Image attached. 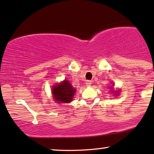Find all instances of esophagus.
<instances>
[{"label": "esophagus", "instance_id": "esophagus-1", "mask_svg": "<svg viewBox=\"0 0 154 154\" xmlns=\"http://www.w3.org/2000/svg\"><path fill=\"white\" fill-rule=\"evenodd\" d=\"M86 86H91V81H90V80L86 81Z\"/></svg>", "mask_w": 154, "mask_h": 154}]
</instances>
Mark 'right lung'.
<instances>
[{
	"instance_id": "right-lung-1",
	"label": "right lung",
	"mask_w": 154,
	"mask_h": 154,
	"mask_svg": "<svg viewBox=\"0 0 154 154\" xmlns=\"http://www.w3.org/2000/svg\"><path fill=\"white\" fill-rule=\"evenodd\" d=\"M75 92L68 81H63L61 84L55 85L52 88L54 98L60 103H68L73 99Z\"/></svg>"
}]
</instances>
